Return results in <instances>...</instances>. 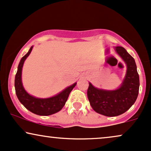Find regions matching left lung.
<instances>
[{
	"mask_svg": "<svg viewBox=\"0 0 151 151\" xmlns=\"http://www.w3.org/2000/svg\"><path fill=\"white\" fill-rule=\"evenodd\" d=\"M115 51L127 67L120 87L116 90L106 91L96 88L89 83L87 90L92 108L98 113L108 117L120 115L127 111L135 103L139 90V76L134 58L123 47H116Z\"/></svg>",
	"mask_w": 151,
	"mask_h": 151,
	"instance_id": "obj_1",
	"label": "left lung"
}]
</instances>
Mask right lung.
Masks as SVG:
<instances>
[{"instance_id": "right-lung-1", "label": "right lung", "mask_w": 151, "mask_h": 151, "mask_svg": "<svg viewBox=\"0 0 151 151\" xmlns=\"http://www.w3.org/2000/svg\"><path fill=\"white\" fill-rule=\"evenodd\" d=\"M32 48L33 46L31 47L28 52L22 58L18 65L17 72L15 75V79H14L16 95L22 104L30 112H33L36 115L42 116L52 115L59 112L63 108L70 92L76 86L77 83H74V84L66 88L60 93L48 99H38V98L29 95L24 90L22 86V70L24 63L32 52Z\"/></svg>"}]
</instances>
